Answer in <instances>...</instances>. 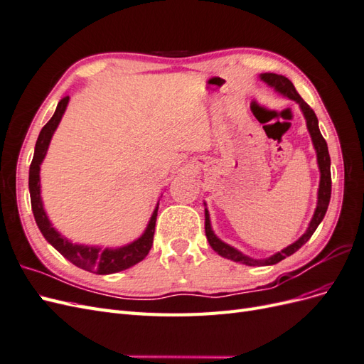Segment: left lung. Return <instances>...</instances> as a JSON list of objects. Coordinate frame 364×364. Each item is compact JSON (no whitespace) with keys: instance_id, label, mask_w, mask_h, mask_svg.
Returning a JSON list of instances; mask_svg holds the SVG:
<instances>
[{"instance_id":"1","label":"left lung","mask_w":364,"mask_h":364,"mask_svg":"<svg viewBox=\"0 0 364 364\" xmlns=\"http://www.w3.org/2000/svg\"><path fill=\"white\" fill-rule=\"evenodd\" d=\"M261 79L267 85L273 86L278 92L287 95L289 98H291V100L299 103L302 112L305 115V119H306V127H308V130H310L314 149L317 151V162H318V168H321V185H318V200H317L316 213L313 215L310 226H308V229H306V232L299 240H297L296 243L290 245L289 247H285L284 250L278 252L277 255H273L267 259H252V258L243 255V253L238 252L237 249L228 246L226 243H223V241H220L211 230V225H209V214H208V211H205V232H206V238L209 241V245H211V247L218 253V255H222L228 259H232L235 262L246 264V266H270V264H277V262L282 261L284 258L293 255L297 249H301L306 243V241L311 238L317 226L321 225V222L326 214L329 199H331V168H329L331 159H329L326 141L322 136L321 130H318V123H317V117H316L314 111L304 102V98L297 94L293 83L287 79V77L279 75V74H273V73H266V74H261Z\"/></svg>"}]
</instances>
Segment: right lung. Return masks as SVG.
<instances>
[{"mask_svg":"<svg viewBox=\"0 0 364 364\" xmlns=\"http://www.w3.org/2000/svg\"><path fill=\"white\" fill-rule=\"evenodd\" d=\"M70 97H63L59 102L56 112L51 117L48 123L42 127L41 134L36 141L35 155H33V161L30 164V176H28V188H30V199H31V209L33 215H35L36 225L41 229L42 235L46 237L48 243L59 250L62 255L70 259L74 266L80 267L87 272H94L98 274H107L126 270L132 266H135L139 261L147 257V253L153 243V234H155V225H156V215L158 208L153 213L149 226L146 229L144 235L138 238L134 243H130L124 247L119 249H100V247H90V246H80L73 245L67 238L60 237L59 232L54 230V228L50 225L48 218L43 213L42 200H41V186H39V168L41 162L46 158V153L50 144V139L56 130L59 121L67 109Z\"/></svg>","mask_w":364,"mask_h":364,"instance_id":"obj_1","label":"right lung"}]
</instances>
